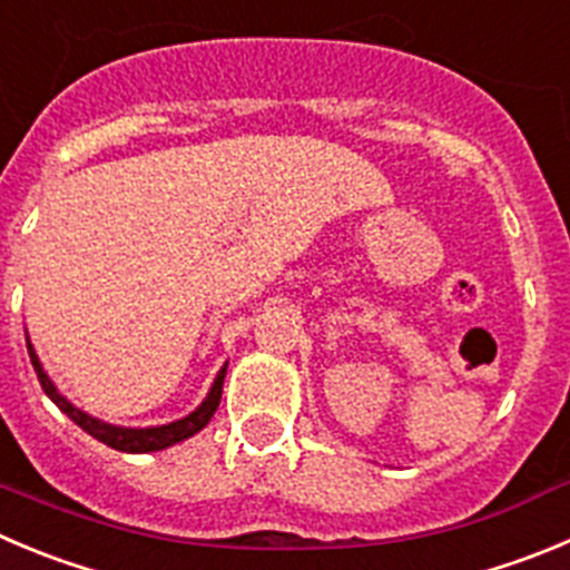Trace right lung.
<instances>
[{
    "mask_svg": "<svg viewBox=\"0 0 570 570\" xmlns=\"http://www.w3.org/2000/svg\"><path fill=\"white\" fill-rule=\"evenodd\" d=\"M28 354H30V363H33L36 376H39V382H41V387H45L47 396H50L52 402H56V405L78 424V428L87 430L89 435H95L98 441H104V444L111 446V450H120V453H154V450H165V446H171V444H177V441H185V439H190L194 433H199V430L213 419L216 407H219L222 382H225V371H227V365L219 371V376H216V382H213L207 399L202 402L199 407H196L194 413H190V416L179 419V422H171V424H163V428L131 430V428H115V424H104L100 419L87 416V413L78 411L76 405H69L67 399L56 391V385H52L50 376L45 374V368H41V363H39V357H36V351H33V345H30V340H28Z\"/></svg>",
    "mask_w": 570,
    "mask_h": 570,
    "instance_id": "add662e5",
    "label": "right lung"
}]
</instances>
